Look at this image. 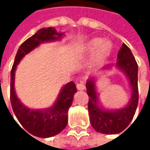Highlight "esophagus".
<instances>
[{"instance_id":"esophagus-1","label":"esophagus","mask_w":150,"mask_h":150,"mask_svg":"<svg viewBox=\"0 0 150 150\" xmlns=\"http://www.w3.org/2000/svg\"><path fill=\"white\" fill-rule=\"evenodd\" d=\"M76 88H77L78 90H84L86 88V87H85V85L83 83H77Z\"/></svg>"}]
</instances>
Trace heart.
Masks as SVG:
<instances>
[{
	"label": "heart",
	"instance_id": "heart-1",
	"mask_svg": "<svg viewBox=\"0 0 150 150\" xmlns=\"http://www.w3.org/2000/svg\"><path fill=\"white\" fill-rule=\"evenodd\" d=\"M113 49V44L109 41H105L102 38H93L87 42L85 44L81 47L80 52L85 54H92L95 53L92 63L93 64H100L110 55Z\"/></svg>",
	"mask_w": 150,
	"mask_h": 150
}]
</instances>
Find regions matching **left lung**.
I'll list each match as a JSON object with an SVG mask.
<instances>
[{
	"label": "left lung",
	"mask_w": 150,
	"mask_h": 150,
	"mask_svg": "<svg viewBox=\"0 0 150 150\" xmlns=\"http://www.w3.org/2000/svg\"><path fill=\"white\" fill-rule=\"evenodd\" d=\"M115 66L125 73L129 78L132 96L128 105L118 110H104L99 107L97 93L94 78L88 80L86 83L88 96V115L92 127L100 133L112 135L123 131L131 122L138 104V65L135 57L126 44H122L117 55ZM111 65L106 67L110 68Z\"/></svg>",
	"instance_id": "obj_1"
}]
</instances>
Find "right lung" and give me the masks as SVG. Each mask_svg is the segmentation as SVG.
I'll use <instances>...</instances> for the list:
<instances>
[{
  "mask_svg": "<svg viewBox=\"0 0 150 150\" xmlns=\"http://www.w3.org/2000/svg\"><path fill=\"white\" fill-rule=\"evenodd\" d=\"M62 35V33H57L53 28H42L20 46L15 55L10 76V101L17 120L28 135L47 138L61 133L67 126L68 110L73 103L74 94L77 89L75 82L70 81L62 88L57 101L51 108L44 110L30 109L20 102L15 94V72L16 66L25 54H28L41 43L58 40Z\"/></svg>",
  "mask_w": 150,
  "mask_h": 150,
  "instance_id": "1",
  "label": "right lung"
}]
</instances>
